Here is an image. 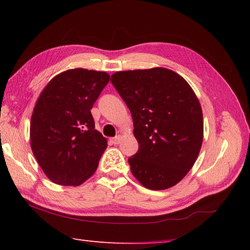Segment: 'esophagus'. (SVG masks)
<instances>
[{"mask_svg":"<svg viewBox=\"0 0 250 250\" xmlns=\"http://www.w3.org/2000/svg\"><path fill=\"white\" fill-rule=\"evenodd\" d=\"M121 138H122V137H121L120 135H118V136H115L114 138L111 139V142H112V144H113V145H119L120 141H121Z\"/></svg>","mask_w":250,"mask_h":250,"instance_id":"34e87169","label":"esophagus"}]
</instances>
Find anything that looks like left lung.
I'll use <instances>...</instances> for the list:
<instances>
[{"mask_svg":"<svg viewBox=\"0 0 250 250\" xmlns=\"http://www.w3.org/2000/svg\"><path fill=\"white\" fill-rule=\"evenodd\" d=\"M111 83L134 121L139 144L130 170L142 186L164 190L194 165L203 141L201 104L187 81L165 68L121 71Z\"/></svg>","mask_w":250,"mask_h":250,"instance_id":"left-lung-1","label":"left lung"}]
</instances>
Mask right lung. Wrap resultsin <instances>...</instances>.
Listing matches in <instances>:
<instances>
[{"mask_svg":"<svg viewBox=\"0 0 250 250\" xmlns=\"http://www.w3.org/2000/svg\"><path fill=\"white\" fill-rule=\"evenodd\" d=\"M110 75L73 69L50 81L34 106L30 139L40 167L61 186H79L94 175L106 149L91 115Z\"/></svg>","mask_w":250,"mask_h":250,"instance_id":"1","label":"right lung"}]
</instances>
